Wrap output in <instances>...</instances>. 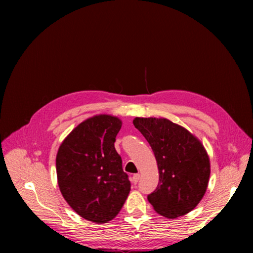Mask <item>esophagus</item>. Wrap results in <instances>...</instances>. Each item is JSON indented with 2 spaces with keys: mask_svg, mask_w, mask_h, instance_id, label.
Wrapping results in <instances>:
<instances>
[{
  "mask_svg": "<svg viewBox=\"0 0 253 253\" xmlns=\"http://www.w3.org/2000/svg\"><path fill=\"white\" fill-rule=\"evenodd\" d=\"M139 179H140V175H139V174H135V175H133L132 176V182H133V184H137V182L139 181Z\"/></svg>",
  "mask_w": 253,
  "mask_h": 253,
  "instance_id": "obj_1",
  "label": "esophagus"
}]
</instances>
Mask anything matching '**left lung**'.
<instances>
[{"mask_svg": "<svg viewBox=\"0 0 253 253\" xmlns=\"http://www.w3.org/2000/svg\"><path fill=\"white\" fill-rule=\"evenodd\" d=\"M133 125L152 148L159 185L148 196L161 215L175 218L189 213L201 201L210 178V160L198 139L166 118L136 117Z\"/></svg>", "mask_w": 253, "mask_h": 253, "instance_id": "left-lung-1", "label": "left lung"}]
</instances>
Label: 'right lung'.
<instances>
[{
    "instance_id": "1",
    "label": "right lung",
    "mask_w": 253,
    "mask_h": 253,
    "mask_svg": "<svg viewBox=\"0 0 253 253\" xmlns=\"http://www.w3.org/2000/svg\"><path fill=\"white\" fill-rule=\"evenodd\" d=\"M120 118L95 115L64 139L56 155L57 182L62 195L78 215L103 224L114 218L130 191L114 142Z\"/></svg>"
}]
</instances>
